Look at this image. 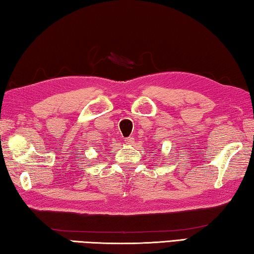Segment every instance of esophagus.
I'll use <instances>...</instances> for the list:
<instances>
[{
    "label": "esophagus",
    "mask_w": 254,
    "mask_h": 254,
    "mask_svg": "<svg viewBox=\"0 0 254 254\" xmlns=\"http://www.w3.org/2000/svg\"><path fill=\"white\" fill-rule=\"evenodd\" d=\"M125 142H126L127 144H129V145H131V144H134L135 143V139L132 138V137H127L126 139H125Z\"/></svg>",
    "instance_id": "34e87169"
}]
</instances>
